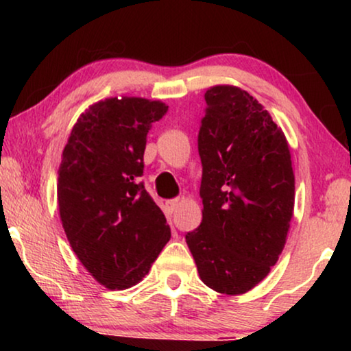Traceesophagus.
<instances>
[{
    "mask_svg": "<svg viewBox=\"0 0 351 351\" xmlns=\"http://www.w3.org/2000/svg\"><path fill=\"white\" fill-rule=\"evenodd\" d=\"M177 206H179V199H167L166 201V210H167V214H172V213H176V209H177Z\"/></svg>",
    "mask_w": 351,
    "mask_h": 351,
    "instance_id": "obj_1",
    "label": "esophagus"
}]
</instances>
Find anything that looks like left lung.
Instances as JSON below:
<instances>
[{
    "mask_svg": "<svg viewBox=\"0 0 351 351\" xmlns=\"http://www.w3.org/2000/svg\"><path fill=\"white\" fill-rule=\"evenodd\" d=\"M198 132L203 220L185 234L201 281L220 294L251 291L285 247L294 172L285 134L246 90L204 94Z\"/></svg>",
    "mask_w": 351,
    "mask_h": 351,
    "instance_id": "obj_1",
    "label": "left lung"
}]
</instances>
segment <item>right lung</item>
<instances>
[{"instance_id": "obj_1", "label": "right lung", "mask_w": 351, "mask_h": 351, "mask_svg": "<svg viewBox=\"0 0 351 351\" xmlns=\"http://www.w3.org/2000/svg\"><path fill=\"white\" fill-rule=\"evenodd\" d=\"M167 105L141 97L94 104L71 129L57 199L70 246L108 289H128L150 270L171 238L145 185L143 152Z\"/></svg>"}]
</instances>
